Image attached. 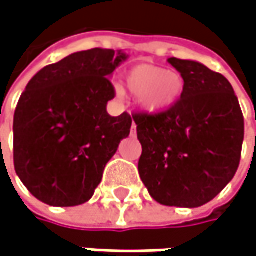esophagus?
<instances>
[{
    "label": "esophagus",
    "mask_w": 256,
    "mask_h": 256,
    "mask_svg": "<svg viewBox=\"0 0 256 256\" xmlns=\"http://www.w3.org/2000/svg\"><path fill=\"white\" fill-rule=\"evenodd\" d=\"M136 132H137V125L132 122V125H131V134H132V136H136Z\"/></svg>",
    "instance_id": "obj_1"
}]
</instances>
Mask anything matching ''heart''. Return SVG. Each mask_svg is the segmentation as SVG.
<instances>
[{"label":"heart","instance_id":"1","mask_svg":"<svg viewBox=\"0 0 256 256\" xmlns=\"http://www.w3.org/2000/svg\"><path fill=\"white\" fill-rule=\"evenodd\" d=\"M125 85L144 113L158 116L170 112L178 103L184 90V80L176 70L142 63L128 72Z\"/></svg>","mask_w":256,"mask_h":256}]
</instances>
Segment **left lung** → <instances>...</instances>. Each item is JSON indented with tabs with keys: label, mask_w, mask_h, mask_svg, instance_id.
<instances>
[{
	"label": "left lung",
	"mask_w": 256,
	"mask_h": 256,
	"mask_svg": "<svg viewBox=\"0 0 256 256\" xmlns=\"http://www.w3.org/2000/svg\"><path fill=\"white\" fill-rule=\"evenodd\" d=\"M184 90L170 112L132 119L143 147L138 172L160 205L199 208L233 180L244 122L232 84L194 60L171 57Z\"/></svg>",
	"instance_id": "8db88e82"
}]
</instances>
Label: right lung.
I'll list each match as a JSON object with an SVG mask.
<instances>
[{
    "mask_svg": "<svg viewBox=\"0 0 256 256\" xmlns=\"http://www.w3.org/2000/svg\"><path fill=\"white\" fill-rule=\"evenodd\" d=\"M126 58L122 50L78 51L26 85L13 122L14 170L38 200L66 208L92 198L132 124L128 113H108L110 78Z\"/></svg>",
    "mask_w": 256,
    "mask_h": 256,
    "instance_id": "obj_1",
    "label": "right lung"
}]
</instances>
